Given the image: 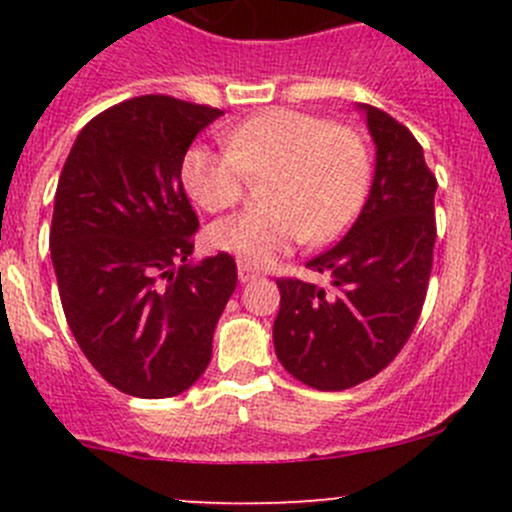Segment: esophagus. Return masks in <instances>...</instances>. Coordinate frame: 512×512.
I'll use <instances>...</instances> for the list:
<instances>
[{
    "mask_svg": "<svg viewBox=\"0 0 512 512\" xmlns=\"http://www.w3.org/2000/svg\"><path fill=\"white\" fill-rule=\"evenodd\" d=\"M237 277H240V282H250V280H257V277H260V272H257L255 267L240 262V265H237Z\"/></svg>",
    "mask_w": 512,
    "mask_h": 512,
    "instance_id": "1",
    "label": "esophagus"
}]
</instances>
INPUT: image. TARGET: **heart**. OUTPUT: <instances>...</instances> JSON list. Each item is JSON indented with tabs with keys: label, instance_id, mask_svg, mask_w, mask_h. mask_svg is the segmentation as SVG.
Wrapping results in <instances>:
<instances>
[{
	"label": "heart",
	"instance_id": "b5f03b06",
	"mask_svg": "<svg viewBox=\"0 0 512 512\" xmlns=\"http://www.w3.org/2000/svg\"><path fill=\"white\" fill-rule=\"evenodd\" d=\"M227 151L190 146L180 163L185 193L208 213L230 208L247 178H270L267 208L220 220L210 242L245 265L262 267L307 237L314 245L342 235L369 193V151L349 128L309 113L272 108L237 123Z\"/></svg>",
	"mask_w": 512,
	"mask_h": 512
}]
</instances>
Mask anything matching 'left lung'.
I'll return each mask as SVG.
<instances>
[{"instance_id": "obj_1", "label": "left lung", "mask_w": 512, "mask_h": 512, "mask_svg": "<svg viewBox=\"0 0 512 512\" xmlns=\"http://www.w3.org/2000/svg\"><path fill=\"white\" fill-rule=\"evenodd\" d=\"M356 108L376 146L369 198L352 230L307 262L334 289L277 280V359L319 391L352 389L391 364L414 332L433 265L436 178L423 148L389 113Z\"/></svg>"}]
</instances>
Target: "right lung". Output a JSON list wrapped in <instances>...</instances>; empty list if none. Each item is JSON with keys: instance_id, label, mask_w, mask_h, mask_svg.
<instances>
[{"instance_id": "add662e5", "label": "right lung", "mask_w": 512, "mask_h": 512, "mask_svg": "<svg viewBox=\"0 0 512 512\" xmlns=\"http://www.w3.org/2000/svg\"><path fill=\"white\" fill-rule=\"evenodd\" d=\"M220 108L138 96L91 118L59 175L51 262L71 334L111 386L168 399L200 379L235 292L227 252L193 262L185 151Z\"/></svg>"}]
</instances>
